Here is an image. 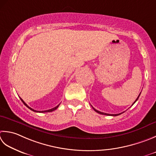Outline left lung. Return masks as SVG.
<instances>
[{"instance_id":"8db88e82","label":"left lung","mask_w":156,"mask_h":156,"mask_svg":"<svg viewBox=\"0 0 156 156\" xmlns=\"http://www.w3.org/2000/svg\"><path fill=\"white\" fill-rule=\"evenodd\" d=\"M140 94H141V93L139 94V95L138 96V97H137L136 98V99L135 100V101L133 103V105L134 104V103H135L137 100H138V99H139V96H140ZM93 108V109L94 111H95L96 112H97V113H99V114H102V115H112V116H116V115H120L121 114H122V113H124V112H122V113H120V114H106V113H103V112H99V111H98V110H97V109H94V108Z\"/></svg>"}]
</instances>
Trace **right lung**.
Listing matches in <instances>:
<instances>
[{"label": "right lung", "mask_w": 156, "mask_h": 156, "mask_svg": "<svg viewBox=\"0 0 156 156\" xmlns=\"http://www.w3.org/2000/svg\"><path fill=\"white\" fill-rule=\"evenodd\" d=\"M20 99L21 100V101L23 102V103L24 105H25L27 108H29L30 109H31L32 111H33V112H39V113H45V112H53V111H54V110H55L56 109H57L58 108V107H59V104L58 105H57L55 108H52V109H48V110H44V111H36V110H35V109H32V108H30V107H29L28 105H27L26 103L23 101V99H21V98H20Z\"/></svg>", "instance_id": "right-lung-1"}]
</instances>
